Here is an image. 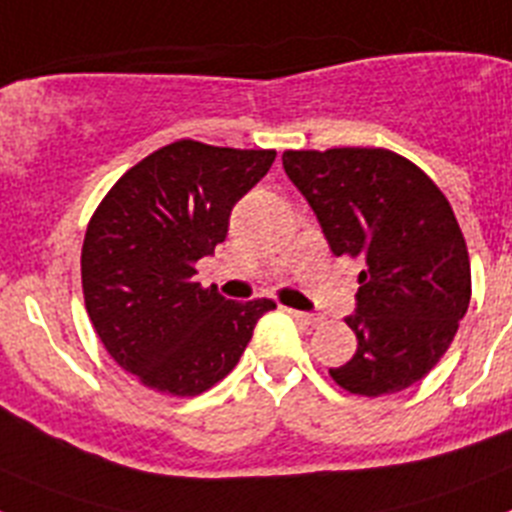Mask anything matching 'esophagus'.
<instances>
[{
  "mask_svg": "<svg viewBox=\"0 0 512 512\" xmlns=\"http://www.w3.org/2000/svg\"><path fill=\"white\" fill-rule=\"evenodd\" d=\"M289 312H292V318H297L300 323H305V325L323 323V318H320V315H315V312H302V310H289Z\"/></svg>",
  "mask_w": 512,
  "mask_h": 512,
  "instance_id": "1",
  "label": "esophagus"
}]
</instances>
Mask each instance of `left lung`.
Listing matches in <instances>:
<instances>
[{"mask_svg":"<svg viewBox=\"0 0 512 512\" xmlns=\"http://www.w3.org/2000/svg\"><path fill=\"white\" fill-rule=\"evenodd\" d=\"M282 164L330 251L364 264L346 318L359 346L330 377L354 395L408 390L446 354L472 297L467 243L449 200L384 148L284 151Z\"/></svg>","mask_w":512,"mask_h":512,"instance_id":"left-lung-1","label":"left lung"}]
</instances>
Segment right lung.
<instances>
[{"label":"right lung","mask_w":512,"mask_h":512,"mask_svg":"<svg viewBox=\"0 0 512 512\" xmlns=\"http://www.w3.org/2000/svg\"><path fill=\"white\" fill-rule=\"evenodd\" d=\"M277 151L197 140L158 148L107 192L81 248L89 320L107 354L140 384L194 397L233 372L271 300H225L194 264L228 235L230 212Z\"/></svg>","instance_id":"right-lung-1"}]
</instances>
